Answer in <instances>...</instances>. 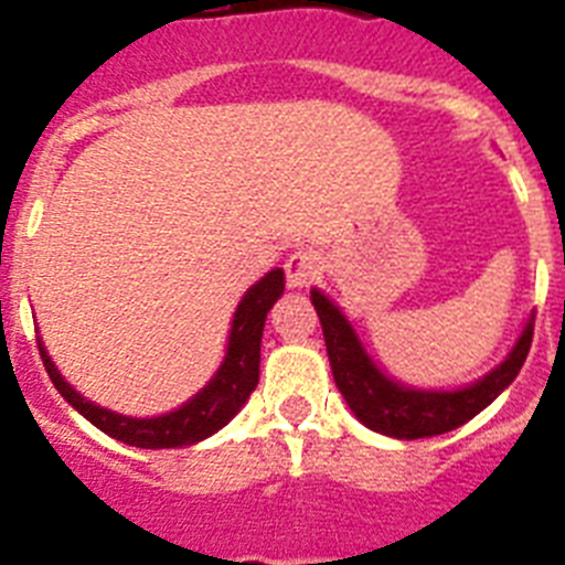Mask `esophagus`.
Masks as SVG:
<instances>
[{
    "label": "esophagus",
    "instance_id": "obj_1",
    "mask_svg": "<svg viewBox=\"0 0 565 565\" xmlns=\"http://www.w3.org/2000/svg\"><path fill=\"white\" fill-rule=\"evenodd\" d=\"M319 271H322V259H319V254L313 248H297L286 259V277L291 288L311 286L313 279L319 277Z\"/></svg>",
    "mask_w": 565,
    "mask_h": 565
}]
</instances>
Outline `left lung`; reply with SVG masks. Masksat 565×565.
Wrapping results in <instances>:
<instances>
[{
    "label": "left lung",
    "instance_id": "1",
    "mask_svg": "<svg viewBox=\"0 0 565 565\" xmlns=\"http://www.w3.org/2000/svg\"><path fill=\"white\" fill-rule=\"evenodd\" d=\"M311 302L317 308L319 322H322L333 382H337L339 393L344 396L353 416L364 427H371L382 436L407 438V441L456 430L469 418H476L487 404L495 402L503 387H509L521 373L529 348H532V333H535V317H532L507 362L472 387H463L456 393L413 391V387H404V384L384 376L367 359L356 333L348 326V319L339 313V308L326 294L311 291Z\"/></svg>",
    "mask_w": 565,
    "mask_h": 565
}]
</instances>
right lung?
Masks as SVG:
<instances>
[{"label":"right lung","instance_id":"right-lung-1","mask_svg":"<svg viewBox=\"0 0 565 565\" xmlns=\"http://www.w3.org/2000/svg\"><path fill=\"white\" fill-rule=\"evenodd\" d=\"M286 288V274L282 268H274L266 277L252 286L237 306L232 322V337H228V351L223 359L221 371L212 382L203 387L192 402H186L181 411L167 413L158 418H127L113 411H104L78 396L73 387L50 362L47 351L39 342L44 371L56 391L67 398L87 422H93L98 430L129 447H143V450H163V447H189L194 441H203L212 433H217L223 424L232 422L237 411L248 402L259 382V342H263V328H266V313L277 302V297Z\"/></svg>","mask_w":565,"mask_h":565}]
</instances>
